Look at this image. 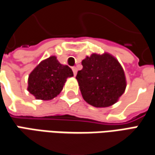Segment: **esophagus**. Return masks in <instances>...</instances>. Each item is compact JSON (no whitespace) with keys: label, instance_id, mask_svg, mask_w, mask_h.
<instances>
[{"label":"esophagus","instance_id":"esophagus-1","mask_svg":"<svg viewBox=\"0 0 155 155\" xmlns=\"http://www.w3.org/2000/svg\"><path fill=\"white\" fill-rule=\"evenodd\" d=\"M72 71H73V73H74V76L77 75V71H78V69H77V67H72Z\"/></svg>","mask_w":155,"mask_h":155}]
</instances>
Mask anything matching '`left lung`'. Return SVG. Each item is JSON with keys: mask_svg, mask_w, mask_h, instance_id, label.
<instances>
[{"mask_svg": "<svg viewBox=\"0 0 155 155\" xmlns=\"http://www.w3.org/2000/svg\"><path fill=\"white\" fill-rule=\"evenodd\" d=\"M82 65L76 78L84 100L98 108L116 104L127 87L124 70L118 60L107 52L93 53L82 61Z\"/></svg>", "mask_w": 155, "mask_h": 155, "instance_id": "obj_1", "label": "left lung"}]
</instances>
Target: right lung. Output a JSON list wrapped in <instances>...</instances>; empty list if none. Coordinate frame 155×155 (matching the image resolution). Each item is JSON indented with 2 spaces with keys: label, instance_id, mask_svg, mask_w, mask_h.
<instances>
[{
  "label": "right lung",
  "instance_id": "1",
  "mask_svg": "<svg viewBox=\"0 0 155 155\" xmlns=\"http://www.w3.org/2000/svg\"><path fill=\"white\" fill-rule=\"evenodd\" d=\"M73 72L67 65H62L51 55L43 60L31 71L28 79V91L36 100H51L61 92L68 78Z\"/></svg>",
  "mask_w": 155,
  "mask_h": 155
}]
</instances>
